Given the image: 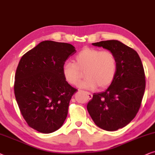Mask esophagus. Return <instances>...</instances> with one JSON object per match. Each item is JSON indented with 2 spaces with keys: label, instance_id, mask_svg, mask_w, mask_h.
Here are the masks:
<instances>
[{
  "label": "esophagus",
  "instance_id": "34e87169",
  "mask_svg": "<svg viewBox=\"0 0 155 155\" xmlns=\"http://www.w3.org/2000/svg\"><path fill=\"white\" fill-rule=\"evenodd\" d=\"M86 93H87L88 98H89V99H91V98H92V97H93V95H92L91 94H90V93H88V92H86Z\"/></svg>",
  "mask_w": 155,
  "mask_h": 155
}]
</instances>
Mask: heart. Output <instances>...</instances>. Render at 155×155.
Listing matches in <instances>:
<instances>
[{
  "label": "heart",
  "mask_w": 155,
  "mask_h": 155,
  "mask_svg": "<svg viewBox=\"0 0 155 155\" xmlns=\"http://www.w3.org/2000/svg\"><path fill=\"white\" fill-rule=\"evenodd\" d=\"M117 71L115 55L109 50L85 48L74 57V63L66 62L62 66V74L65 81L71 86H77L83 73L86 79L79 84V87L94 89L98 86H108L114 79Z\"/></svg>",
  "instance_id": "1"
}]
</instances>
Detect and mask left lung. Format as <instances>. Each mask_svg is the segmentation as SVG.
Wrapping results in <instances>:
<instances>
[{
	"instance_id": "8db88e82",
	"label": "left lung",
	"mask_w": 155,
	"mask_h": 155,
	"mask_svg": "<svg viewBox=\"0 0 155 155\" xmlns=\"http://www.w3.org/2000/svg\"><path fill=\"white\" fill-rule=\"evenodd\" d=\"M92 45L114 54L117 71L105 91L93 95L87 110L100 128L117 130L133 120L141 106L146 84L143 65L137 51L119 41H101Z\"/></svg>"
}]
</instances>
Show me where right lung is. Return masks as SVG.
Instances as JSON below:
<instances>
[{"instance_id":"right-lung-1","label":"right lung","mask_w":155,"mask_h":155,"mask_svg":"<svg viewBox=\"0 0 155 155\" xmlns=\"http://www.w3.org/2000/svg\"><path fill=\"white\" fill-rule=\"evenodd\" d=\"M76 52L69 43L47 40L20 59L15 96L26 123L40 133L56 131L67 118L70 100L77 90L65 81L62 66Z\"/></svg>"}]
</instances>
